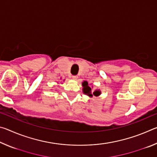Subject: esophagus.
Returning <instances> with one entry per match:
<instances>
[{"label": "esophagus", "instance_id": "esophagus-1", "mask_svg": "<svg viewBox=\"0 0 157 157\" xmlns=\"http://www.w3.org/2000/svg\"><path fill=\"white\" fill-rule=\"evenodd\" d=\"M72 78H73V79H78V75H73Z\"/></svg>", "mask_w": 157, "mask_h": 157}]
</instances>
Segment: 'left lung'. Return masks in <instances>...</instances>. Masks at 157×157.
Masks as SVG:
<instances>
[{
	"mask_svg": "<svg viewBox=\"0 0 157 157\" xmlns=\"http://www.w3.org/2000/svg\"><path fill=\"white\" fill-rule=\"evenodd\" d=\"M82 86H83V93L84 94L89 95L90 97H92L93 95H95V96H98L101 94V91L100 90H95L94 92L92 93L91 88L89 86L88 82L84 81L82 82Z\"/></svg>",
	"mask_w": 157,
	"mask_h": 157,
	"instance_id": "1",
	"label": "left lung"
}]
</instances>
